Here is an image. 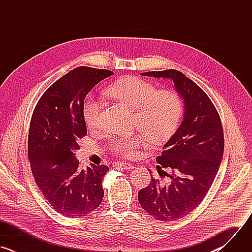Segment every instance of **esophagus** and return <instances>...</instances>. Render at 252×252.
Here are the masks:
<instances>
[{
  "label": "esophagus",
  "instance_id": "1",
  "mask_svg": "<svg viewBox=\"0 0 252 252\" xmlns=\"http://www.w3.org/2000/svg\"><path fill=\"white\" fill-rule=\"evenodd\" d=\"M114 166L125 168V169H132L133 168V165L131 163L125 162V161H116V162H114Z\"/></svg>",
  "mask_w": 252,
  "mask_h": 252
}]
</instances>
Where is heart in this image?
Segmentation results:
<instances>
[{
	"label": "heart",
	"mask_w": 252,
	"mask_h": 252,
	"mask_svg": "<svg viewBox=\"0 0 252 252\" xmlns=\"http://www.w3.org/2000/svg\"><path fill=\"white\" fill-rule=\"evenodd\" d=\"M105 94L134 110V126L154 143L165 141L175 130L182 117L183 102L176 92L157 91L152 82L138 77H126L117 81L106 88ZM102 106V99L94 95H91L86 101L84 120L90 128L99 127ZM145 140L142 133L118 137L112 140L111 150L117 155L129 158Z\"/></svg>",
	"instance_id": "heart-1"
}]
</instances>
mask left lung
<instances>
[{
    "label": "left lung",
    "instance_id": "obj_1",
    "mask_svg": "<svg viewBox=\"0 0 252 252\" xmlns=\"http://www.w3.org/2000/svg\"><path fill=\"white\" fill-rule=\"evenodd\" d=\"M140 75L172 80L185 102L182 125L157 158L158 174L169 177L167 184L163 186L152 177L150 185L138 191L141 207L153 218L175 220L196 208L212 186L223 157L222 125L208 95L182 71L166 69Z\"/></svg>",
    "mask_w": 252,
    "mask_h": 252
}]
</instances>
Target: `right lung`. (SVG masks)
Masks as SVG:
<instances>
[{
	"instance_id": "obj_1",
	"label": "right lung",
	"mask_w": 252,
	"mask_h": 252,
	"mask_svg": "<svg viewBox=\"0 0 252 252\" xmlns=\"http://www.w3.org/2000/svg\"><path fill=\"white\" fill-rule=\"evenodd\" d=\"M109 69L79 66L55 82L32 115L28 157L32 173L50 205L66 218H81L98 207L102 177L110 168L91 164L81 169L75 152L87 135L84 99Z\"/></svg>"
}]
</instances>
